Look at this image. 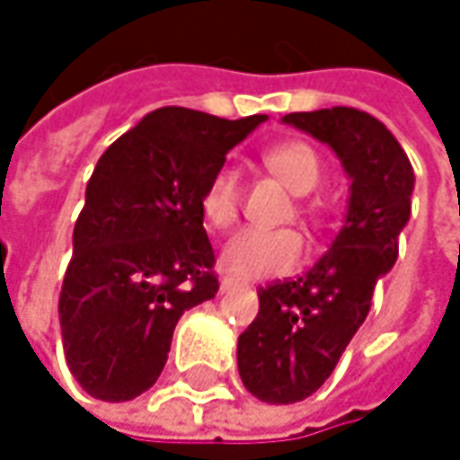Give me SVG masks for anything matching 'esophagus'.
Returning a JSON list of instances; mask_svg holds the SVG:
<instances>
[{
	"instance_id": "obj_1",
	"label": "esophagus",
	"mask_w": 460,
	"mask_h": 460,
	"mask_svg": "<svg viewBox=\"0 0 460 460\" xmlns=\"http://www.w3.org/2000/svg\"><path fill=\"white\" fill-rule=\"evenodd\" d=\"M239 285H242L239 279H234V277H224V279H221V293H231V290H236Z\"/></svg>"
}]
</instances>
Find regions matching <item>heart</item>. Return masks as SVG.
<instances>
[{
  "label": "heart",
  "instance_id": "b5f03b06",
  "mask_svg": "<svg viewBox=\"0 0 460 460\" xmlns=\"http://www.w3.org/2000/svg\"><path fill=\"white\" fill-rule=\"evenodd\" d=\"M263 164L298 197L317 189L322 178L320 154L304 140H285L263 151ZM242 183L236 170L221 167L210 175L199 197V213L205 224L216 231L234 226L239 216ZM312 213V208H306ZM304 258V239L293 229H244L234 234L224 252L221 266L244 279L277 277L296 269Z\"/></svg>",
  "mask_w": 460,
  "mask_h": 460
}]
</instances>
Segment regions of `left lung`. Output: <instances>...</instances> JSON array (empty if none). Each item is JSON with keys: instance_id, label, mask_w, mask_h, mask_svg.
<instances>
[{"instance_id": "1", "label": "left lung", "mask_w": 460, "mask_h": 460, "mask_svg": "<svg viewBox=\"0 0 460 460\" xmlns=\"http://www.w3.org/2000/svg\"><path fill=\"white\" fill-rule=\"evenodd\" d=\"M285 122L338 154L351 197L343 229L306 274L258 288L261 309L239 335L236 365L244 389L269 405L301 402L330 378L397 261L415 186L408 154L367 111L332 106Z\"/></svg>"}]
</instances>
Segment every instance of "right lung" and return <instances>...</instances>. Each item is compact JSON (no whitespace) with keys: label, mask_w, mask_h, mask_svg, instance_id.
Segmentation results:
<instances>
[{"label":"right lung","mask_w":460,"mask_h":460,"mask_svg":"<svg viewBox=\"0 0 460 460\" xmlns=\"http://www.w3.org/2000/svg\"><path fill=\"white\" fill-rule=\"evenodd\" d=\"M263 119L164 106L98 159L58 301L68 370L90 397L125 402L151 389L181 314L216 298L199 197Z\"/></svg>","instance_id":"1"}]
</instances>
